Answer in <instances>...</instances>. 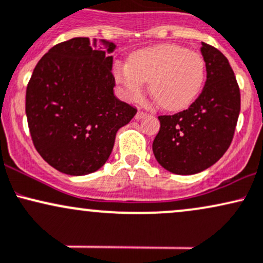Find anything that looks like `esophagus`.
Returning <instances> with one entry per match:
<instances>
[{"mask_svg": "<svg viewBox=\"0 0 263 263\" xmlns=\"http://www.w3.org/2000/svg\"><path fill=\"white\" fill-rule=\"evenodd\" d=\"M144 117H146V113H144V111H138V113L135 114V119H137V120L143 119Z\"/></svg>", "mask_w": 263, "mask_h": 263, "instance_id": "esophagus-1", "label": "esophagus"}]
</instances>
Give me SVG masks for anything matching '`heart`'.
I'll return each mask as SVG.
<instances>
[{
    "instance_id": "heart-1",
    "label": "heart",
    "mask_w": 263,
    "mask_h": 263,
    "mask_svg": "<svg viewBox=\"0 0 263 263\" xmlns=\"http://www.w3.org/2000/svg\"><path fill=\"white\" fill-rule=\"evenodd\" d=\"M114 76L130 100L139 99L144 82H150V93L161 107L180 110L201 92L205 61L201 54L181 46L160 44L135 52L129 63L118 64Z\"/></svg>"
}]
</instances>
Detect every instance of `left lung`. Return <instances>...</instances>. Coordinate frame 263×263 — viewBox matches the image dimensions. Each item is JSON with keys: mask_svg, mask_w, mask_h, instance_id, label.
Returning <instances> with one entry per match:
<instances>
[{"mask_svg": "<svg viewBox=\"0 0 263 263\" xmlns=\"http://www.w3.org/2000/svg\"><path fill=\"white\" fill-rule=\"evenodd\" d=\"M201 54L202 92L186 110L159 117L160 130L153 141L158 163L178 175H193L216 163L231 144L240 114V88L227 58L203 42Z\"/></svg>", "mask_w": 263, "mask_h": 263, "instance_id": "obj_1", "label": "left lung"}]
</instances>
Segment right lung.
<instances>
[{"mask_svg":"<svg viewBox=\"0 0 263 263\" xmlns=\"http://www.w3.org/2000/svg\"><path fill=\"white\" fill-rule=\"evenodd\" d=\"M76 37L41 58L26 90L32 141L51 166L67 175L94 173L107 163L117 132L137 109L114 96L116 44Z\"/></svg>","mask_w":263,"mask_h":263,"instance_id":"add662e5","label":"right lung"}]
</instances>
